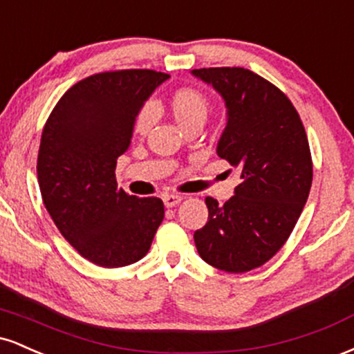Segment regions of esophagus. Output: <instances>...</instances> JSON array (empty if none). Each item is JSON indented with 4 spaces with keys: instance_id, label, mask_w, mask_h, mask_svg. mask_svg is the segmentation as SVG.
I'll list each match as a JSON object with an SVG mask.
<instances>
[{
    "instance_id": "34e87169",
    "label": "esophagus",
    "mask_w": 354,
    "mask_h": 354,
    "mask_svg": "<svg viewBox=\"0 0 354 354\" xmlns=\"http://www.w3.org/2000/svg\"><path fill=\"white\" fill-rule=\"evenodd\" d=\"M181 200H183L181 194H166V196L163 198V203H165L166 208H173V206L180 205Z\"/></svg>"
}]
</instances>
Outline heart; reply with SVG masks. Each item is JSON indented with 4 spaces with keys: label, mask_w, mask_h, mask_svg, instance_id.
I'll use <instances>...</instances> for the list:
<instances>
[{
    "label": "heart",
    "mask_w": 354,
    "mask_h": 354,
    "mask_svg": "<svg viewBox=\"0 0 354 354\" xmlns=\"http://www.w3.org/2000/svg\"><path fill=\"white\" fill-rule=\"evenodd\" d=\"M168 108L181 129L189 128L193 124H203L208 116L209 103L200 89L181 88L174 91L168 100ZM151 123V109L145 106L135 121V129L143 133Z\"/></svg>",
    "instance_id": "heart-1"
}]
</instances>
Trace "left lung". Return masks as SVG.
Wrapping results in <instances>:
<instances>
[{
	"label": "left lung",
	"instance_id": "8db88e82",
	"mask_svg": "<svg viewBox=\"0 0 354 354\" xmlns=\"http://www.w3.org/2000/svg\"><path fill=\"white\" fill-rule=\"evenodd\" d=\"M225 100L216 153L238 168L239 185L223 206L206 198L208 223L194 231L206 263L228 273L265 265L290 238L313 181L306 131L281 89L245 68L193 70Z\"/></svg>",
	"mask_w": 354,
	"mask_h": 354
}]
</instances>
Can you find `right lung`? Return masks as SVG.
I'll return each mask as SVG.
<instances>
[{
	"label": "right lung",
	"mask_w": 354,
	"mask_h": 354,
	"mask_svg": "<svg viewBox=\"0 0 354 354\" xmlns=\"http://www.w3.org/2000/svg\"><path fill=\"white\" fill-rule=\"evenodd\" d=\"M168 78L153 70L88 76L61 96L43 128L36 165L43 203L64 239L98 266L140 261L165 218L160 198L118 188L115 169L138 113Z\"/></svg>",
	"instance_id": "1"
}]
</instances>
